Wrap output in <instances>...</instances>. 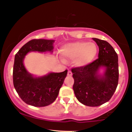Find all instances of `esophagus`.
<instances>
[{"label": "esophagus", "instance_id": "esophagus-1", "mask_svg": "<svg viewBox=\"0 0 132 132\" xmlns=\"http://www.w3.org/2000/svg\"><path fill=\"white\" fill-rule=\"evenodd\" d=\"M72 75V72H71L70 70L68 71V76H71Z\"/></svg>", "mask_w": 132, "mask_h": 132}]
</instances>
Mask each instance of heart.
I'll return each instance as SVG.
<instances>
[{
    "label": "heart",
    "mask_w": 132,
    "mask_h": 132,
    "mask_svg": "<svg viewBox=\"0 0 132 132\" xmlns=\"http://www.w3.org/2000/svg\"><path fill=\"white\" fill-rule=\"evenodd\" d=\"M61 53L63 56L75 60L74 63L76 66L82 67L95 58L97 53V47L94 43L77 42L64 45Z\"/></svg>",
    "instance_id": "heart-1"
}]
</instances>
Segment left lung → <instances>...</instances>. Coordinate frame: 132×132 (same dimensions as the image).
I'll return each instance as SVG.
<instances>
[{"mask_svg": "<svg viewBox=\"0 0 132 132\" xmlns=\"http://www.w3.org/2000/svg\"><path fill=\"white\" fill-rule=\"evenodd\" d=\"M99 46L97 60L82 67L71 69L75 82L73 90L76 98L84 105L97 107L108 102L116 91L119 82L118 55L107 42L92 38ZM106 71L103 76L98 74L100 67Z\"/></svg>", "mask_w": 132, "mask_h": 132, "instance_id": "1", "label": "left lung"}]
</instances>
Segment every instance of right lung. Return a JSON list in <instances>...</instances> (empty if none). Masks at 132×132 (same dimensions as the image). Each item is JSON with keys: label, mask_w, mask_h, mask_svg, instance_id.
<instances>
[{"label": "right lung", "mask_w": 132, "mask_h": 132, "mask_svg": "<svg viewBox=\"0 0 132 132\" xmlns=\"http://www.w3.org/2000/svg\"><path fill=\"white\" fill-rule=\"evenodd\" d=\"M54 40L34 39L27 42L15 56L13 82L16 92L23 102L34 107H45L52 104L67 76L68 70L51 72L42 77H33L23 65L25 56L30 51L46 52L53 50Z\"/></svg>", "instance_id": "add662e5"}]
</instances>
